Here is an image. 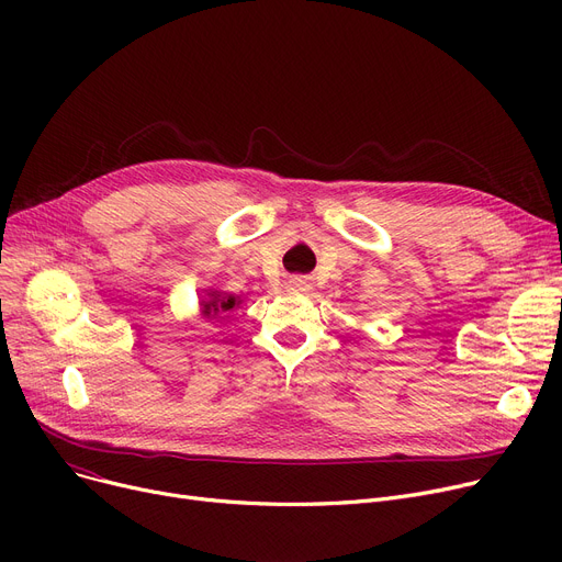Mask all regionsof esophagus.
Segmentation results:
<instances>
[{"instance_id":"obj_1","label":"esophagus","mask_w":562,"mask_h":562,"mask_svg":"<svg viewBox=\"0 0 562 562\" xmlns=\"http://www.w3.org/2000/svg\"><path fill=\"white\" fill-rule=\"evenodd\" d=\"M286 289H289V291H293V293H303V291H307V289H310V282H307L305 278H289Z\"/></svg>"}]
</instances>
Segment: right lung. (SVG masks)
<instances>
[{"mask_svg": "<svg viewBox=\"0 0 562 562\" xmlns=\"http://www.w3.org/2000/svg\"><path fill=\"white\" fill-rule=\"evenodd\" d=\"M204 296H200V314L206 321L225 318V314L234 312L244 301L241 296H234V293L221 291V289H204Z\"/></svg>", "mask_w": 562, "mask_h": 562, "instance_id": "obj_1", "label": "right lung"}]
</instances>
